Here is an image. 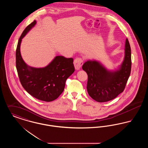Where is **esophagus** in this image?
<instances>
[{
  "mask_svg": "<svg viewBox=\"0 0 148 148\" xmlns=\"http://www.w3.org/2000/svg\"><path fill=\"white\" fill-rule=\"evenodd\" d=\"M83 64V60L81 58H77L74 60V65L76 70H79Z\"/></svg>",
  "mask_w": 148,
  "mask_h": 148,
  "instance_id": "1",
  "label": "esophagus"
}]
</instances>
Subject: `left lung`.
<instances>
[{
	"label": "left lung",
	"mask_w": 148,
	"mask_h": 148,
	"mask_svg": "<svg viewBox=\"0 0 148 148\" xmlns=\"http://www.w3.org/2000/svg\"><path fill=\"white\" fill-rule=\"evenodd\" d=\"M131 49L127 39L125 56L119 68L109 71L99 62L88 60L82 68L88 74L87 91L95 101L102 103L115 98L124 91L131 72Z\"/></svg>",
	"instance_id": "left-lung-1"
}]
</instances>
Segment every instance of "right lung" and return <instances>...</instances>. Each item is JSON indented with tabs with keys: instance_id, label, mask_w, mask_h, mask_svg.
<instances>
[{
	"instance_id": "obj_1",
	"label": "right lung",
	"mask_w": 148,
	"mask_h": 148,
	"mask_svg": "<svg viewBox=\"0 0 148 148\" xmlns=\"http://www.w3.org/2000/svg\"><path fill=\"white\" fill-rule=\"evenodd\" d=\"M36 23L34 21L24 29L16 50V68L20 82L32 96L45 101H51L63 92L68 77L74 72L73 58L56 56L47 66L36 68L24 62L21 54V40Z\"/></svg>"
}]
</instances>
